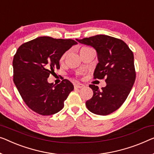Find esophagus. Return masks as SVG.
<instances>
[{
    "label": "esophagus",
    "mask_w": 154,
    "mask_h": 154,
    "mask_svg": "<svg viewBox=\"0 0 154 154\" xmlns=\"http://www.w3.org/2000/svg\"><path fill=\"white\" fill-rule=\"evenodd\" d=\"M84 86V84H80V83H77L75 84V88H83Z\"/></svg>",
    "instance_id": "34e87169"
}]
</instances>
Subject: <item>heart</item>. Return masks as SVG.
Segmentation results:
<instances>
[{
    "label": "heart",
    "instance_id": "heart-1",
    "mask_svg": "<svg viewBox=\"0 0 154 154\" xmlns=\"http://www.w3.org/2000/svg\"><path fill=\"white\" fill-rule=\"evenodd\" d=\"M87 48V47H84V48ZM66 55H67V52H65V53H64V54H63L62 55H61V58H60V59H59V61H60L61 63V62H63V61H64V59H65L66 57Z\"/></svg>",
    "mask_w": 154,
    "mask_h": 154
}]
</instances>
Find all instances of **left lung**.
Segmentation results:
<instances>
[{
	"mask_svg": "<svg viewBox=\"0 0 154 154\" xmlns=\"http://www.w3.org/2000/svg\"><path fill=\"white\" fill-rule=\"evenodd\" d=\"M76 40L96 50L99 63L93 78L105 79L106 83L101 90L89 85L93 96L86 101L87 109L100 116L111 114L125 102L136 80L133 52L125 41L103 34Z\"/></svg>",
	"mask_w": 154,
	"mask_h": 154,
	"instance_id": "1",
	"label": "left lung"
}]
</instances>
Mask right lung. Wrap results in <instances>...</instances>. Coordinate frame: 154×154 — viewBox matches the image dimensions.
Segmentation results:
<instances>
[{
	"mask_svg": "<svg viewBox=\"0 0 154 154\" xmlns=\"http://www.w3.org/2000/svg\"><path fill=\"white\" fill-rule=\"evenodd\" d=\"M77 42L72 39L41 36L24 43L13 59V80L24 102L42 116L60 111L64 101L74 89L68 79L54 85L48 78L59 69V59Z\"/></svg>",
	"mask_w": 154,
	"mask_h": 154,
	"instance_id": "add662e5",
	"label": "right lung"
}]
</instances>
